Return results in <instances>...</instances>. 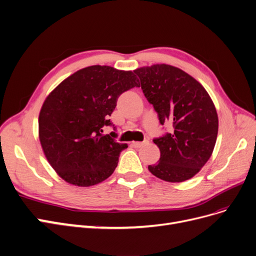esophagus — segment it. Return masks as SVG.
Here are the masks:
<instances>
[{
	"label": "esophagus",
	"instance_id": "34e87169",
	"mask_svg": "<svg viewBox=\"0 0 256 256\" xmlns=\"http://www.w3.org/2000/svg\"><path fill=\"white\" fill-rule=\"evenodd\" d=\"M146 144H148L146 140L144 141V142H137V141H133V142H132V146H133L134 148H141V146H146Z\"/></svg>",
	"mask_w": 256,
	"mask_h": 256
}]
</instances>
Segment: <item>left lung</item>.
Wrapping results in <instances>:
<instances>
[{
    "label": "left lung",
    "instance_id": "left-lung-1",
    "mask_svg": "<svg viewBox=\"0 0 256 256\" xmlns=\"http://www.w3.org/2000/svg\"><path fill=\"white\" fill-rule=\"evenodd\" d=\"M134 72L160 123L173 126L171 133L154 139L160 159L148 171L164 182H186L200 171L216 144L218 116L210 94L192 76L172 65L144 66Z\"/></svg>",
    "mask_w": 256,
    "mask_h": 256
}]
</instances>
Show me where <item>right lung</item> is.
Returning <instances> with one entry per match:
<instances>
[{
	"label": "right lung",
	"mask_w": 256,
	"mask_h": 256,
	"mask_svg": "<svg viewBox=\"0 0 256 256\" xmlns=\"http://www.w3.org/2000/svg\"><path fill=\"white\" fill-rule=\"evenodd\" d=\"M140 83L134 72L106 65L79 70L50 92L39 114V139L43 153L63 180L90 186L108 178L126 144L103 136L102 128L122 92Z\"/></svg>",
	"instance_id": "1"
}]
</instances>
